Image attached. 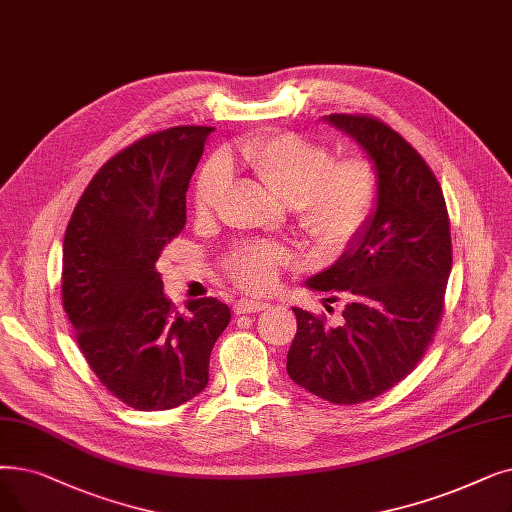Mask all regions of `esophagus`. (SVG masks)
Masks as SVG:
<instances>
[{
    "label": "esophagus",
    "instance_id": "obj_1",
    "mask_svg": "<svg viewBox=\"0 0 512 512\" xmlns=\"http://www.w3.org/2000/svg\"><path fill=\"white\" fill-rule=\"evenodd\" d=\"M265 307H268V303H263V301L240 299L238 303H234V314L236 316H240V314H255V311H263Z\"/></svg>",
    "mask_w": 512,
    "mask_h": 512
}]
</instances>
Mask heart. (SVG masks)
<instances>
[{"label":"heart","instance_id":"heart-1","mask_svg":"<svg viewBox=\"0 0 512 512\" xmlns=\"http://www.w3.org/2000/svg\"><path fill=\"white\" fill-rule=\"evenodd\" d=\"M236 159L291 205L297 228L326 253H339L360 236L379 196V175L368 159H332L326 144L293 131L255 136L238 146ZM226 180L221 159L203 165L192 190L198 217L215 211ZM293 263V253L282 244L247 242L228 255V272L244 291L265 293L276 284L280 270Z\"/></svg>","mask_w":512,"mask_h":512}]
</instances>
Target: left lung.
Segmentation results:
<instances>
[{"label": "left lung", "mask_w": 512, "mask_h": 512, "mask_svg": "<svg viewBox=\"0 0 512 512\" xmlns=\"http://www.w3.org/2000/svg\"><path fill=\"white\" fill-rule=\"evenodd\" d=\"M368 152L379 175L376 211L349 251L307 286L347 299L341 326L293 307L291 379L330 404L383 395L418 366L443 316L452 238L446 198L418 150L370 115H328Z\"/></svg>", "instance_id": "left-lung-1"}]
</instances>
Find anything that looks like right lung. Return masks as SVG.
Returning a JSON list of instances; mask_svg holds the SVG:
<instances>
[{"label":"right lung","mask_w":512,"mask_h":512,"mask_svg":"<svg viewBox=\"0 0 512 512\" xmlns=\"http://www.w3.org/2000/svg\"><path fill=\"white\" fill-rule=\"evenodd\" d=\"M213 127L180 125L133 142L87 184L62 247V307L100 383L133 410L186 404L209 383L230 307L215 297L180 314L154 268L186 226V192Z\"/></svg>","instance_id":"add662e5"}]
</instances>
